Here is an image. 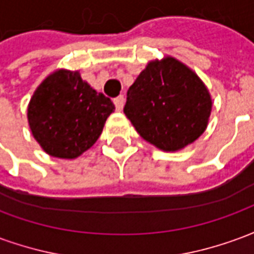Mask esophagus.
<instances>
[{
	"mask_svg": "<svg viewBox=\"0 0 254 254\" xmlns=\"http://www.w3.org/2000/svg\"><path fill=\"white\" fill-rule=\"evenodd\" d=\"M124 96L122 95H120V96H117L116 99H114V105H116V109L117 111H121L122 107H124Z\"/></svg>",
	"mask_w": 254,
	"mask_h": 254,
	"instance_id": "esophagus-1",
	"label": "esophagus"
}]
</instances>
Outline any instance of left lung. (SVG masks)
I'll list each match as a JSON object with an SVG mask.
<instances>
[{
  "mask_svg": "<svg viewBox=\"0 0 254 254\" xmlns=\"http://www.w3.org/2000/svg\"><path fill=\"white\" fill-rule=\"evenodd\" d=\"M212 98L180 60H152L127 89L124 113L141 137L166 152L194 143L207 129Z\"/></svg>",
  "mask_w": 254,
  "mask_h": 254,
  "instance_id": "1",
  "label": "left lung"
}]
</instances>
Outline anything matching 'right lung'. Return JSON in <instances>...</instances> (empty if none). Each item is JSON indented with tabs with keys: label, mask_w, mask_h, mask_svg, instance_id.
I'll use <instances>...</instances> for the list:
<instances>
[{
	"label": "right lung",
	"mask_w": 254,
	"mask_h": 254,
	"mask_svg": "<svg viewBox=\"0 0 254 254\" xmlns=\"http://www.w3.org/2000/svg\"><path fill=\"white\" fill-rule=\"evenodd\" d=\"M116 107L84 81L78 70L57 69L31 96L27 118L42 149L60 159H76L99 138Z\"/></svg>",
	"instance_id": "1"
}]
</instances>
